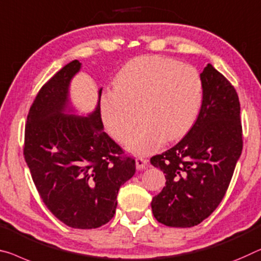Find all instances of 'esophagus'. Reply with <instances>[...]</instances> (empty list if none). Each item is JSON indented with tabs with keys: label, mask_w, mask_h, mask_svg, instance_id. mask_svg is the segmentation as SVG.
Masks as SVG:
<instances>
[{
	"label": "esophagus",
	"mask_w": 261,
	"mask_h": 261,
	"mask_svg": "<svg viewBox=\"0 0 261 261\" xmlns=\"http://www.w3.org/2000/svg\"><path fill=\"white\" fill-rule=\"evenodd\" d=\"M135 163H136V169H138V170H143L148 167V160L143 159V158L136 159Z\"/></svg>",
	"instance_id": "34e87169"
}]
</instances>
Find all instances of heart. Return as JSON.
<instances>
[{"mask_svg":"<svg viewBox=\"0 0 261 261\" xmlns=\"http://www.w3.org/2000/svg\"><path fill=\"white\" fill-rule=\"evenodd\" d=\"M202 100L203 80L196 67L161 56H142L119 71L114 90L101 95L100 113L108 133L120 143L129 139L139 114L143 123L127 148L144 156L158 151L166 140L186 134Z\"/></svg>","mask_w":261,"mask_h":261,"instance_id":"obj_1","label":"heart"}]
</instances>
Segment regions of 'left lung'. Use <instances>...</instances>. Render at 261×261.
I'll return each mask as SVG.
<instances>
[{
  "instance_id": "obj_1",
  "label": "left lung",
  "mask_w": 261,
  "mask_h": 261,
  "mask_svg": "<svg viewBox=\"0 0 261 261\" xmlns=\"http://www.w3.org/2000/svg\"><path fill=\"white\" fill-rule=\"evenodd\" d=\"M198 118L176 146L150 159L166 174V187L151 200L159 223L198 225L226 194L243 150L240 103L231 83L211 64L204 67Z\"/></svg>"
}]
</instances>
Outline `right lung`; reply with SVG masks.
I'll return each instance as SVG.
<instances>
[{
	"mask_svg": "<svg viewBox=\"0 0 261 261\" xmlns=\"http://www.w3.org/2000/svg\"><path fill=\"white\" fill-rule=\"evenodd\" d=\"M80 67L72 61L39 90L27 118L23 154L52 215L87 230L113 218L120 187L135 174V160L103 132L101 89L87 117L70 113V83Z\"/></svg>",
	"mask_w": 261,
	"mask_h": 261,
	"instance_id": "1",
	"label": "right lung"
}]
</instances>
